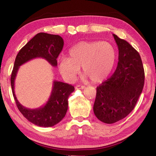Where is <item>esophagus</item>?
I'll return each instance as SVG.
<instances>
[{"label":"esophagus","instance_id":"34e87169","mask_svg":"<svg viewBox=\"0 0 156 156\" xmlns=\"http://www.w3.org/2000/svg\"><path fill=\"white\" fill-rule=\"evenodd\" d=\"M84 88H85V87L84 85H80V84H78V85L76 86V89H83Z\"/></svg>","mask_w":156,"mask_h":156}]
</instances>
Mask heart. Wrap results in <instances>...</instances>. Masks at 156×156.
<instances>
[{
	"label": "heart",
	"instance_id": "obj_1",
	"mask_svg": "<svg viewBox=\"0 0 156 156\" xmlns=\"http://www.w3.org/2000/svg\"><path fill=\"white\" fill-rule=\"evenodd\" d=\"M69 54V57L60 58L59 69L69 81L76 78L80 67L91 81L104 80L112 72L116 60L114 47L107 41H80L70 49Z\"/></svg>",
	"mask_w": 156,
	"mask_h": 156
}]
</instances>
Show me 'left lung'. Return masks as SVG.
<instances>
[{
    "label": "left lung",
    "mask_w": 156,
    "mask_h": 156,
    "mask_svg": "<svg viewBox=\"0 0 156 156\" xmlns=\"http://www.w3.org/2000/svg\"><path fill=\"white\" fill-rule=\"evenodd\" d=\"M118 48V62L110 78L99 85L94 112L102 122L113 124L134 109L144 83L143 65L139 53L128 42L113 34Z\"/></svg>",
    "instance_id": "1"
}]
</instances>
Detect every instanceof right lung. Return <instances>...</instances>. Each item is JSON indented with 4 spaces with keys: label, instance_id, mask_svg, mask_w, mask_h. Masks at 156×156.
<instances>
[{
    "label": "right lung",
    "instance_id": "1",
    "mask_svg": "<svg viewBox=\"0 0 156 156\" xmlns=\"http://www.w3.org/2000/svg\"><path fill=\"white\" fill-rule=\"evenodd\" d=\"M64 41L61 36L38 33L21 49L16 57L11 76V86L16 104L25 118L37 126L49 127L56 125L65 117L68 109V98L74 91L71 84L54 80L51 95L47 103L37 109L23 107L16 98L14 82L20 66L36 58H43L53 67L57 66V58L61 52Z\"/></svg>",
    "mask_w": 156,
    "mask_h": 156
}]
</instances>
